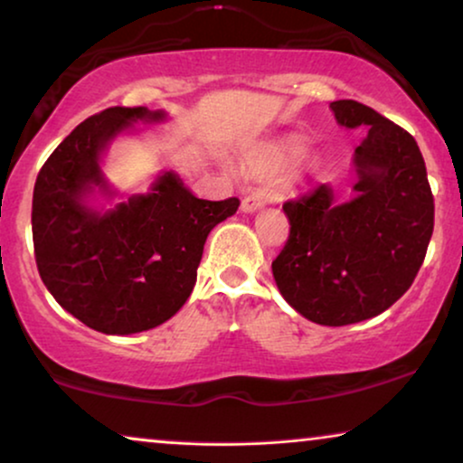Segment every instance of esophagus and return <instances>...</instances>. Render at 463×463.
I'll return each mask as SVG.
<instances>
[{
  "label": "esophagus",
  "instance_id": "esophagus-1",
  "mask_svg": "<svg viewBox=\"0 0 463 463\" xmlns=\"http://www.w3.org/2000/svg\"><path fill=\"white\" fill-rule=\"evenodd\" d=\"M263 206H265V200L259 194L244 195L242 204H240V208H242L244 213H255V211H259V208H263Z\"/></svg>",
  "mask_w": 463,
  "mask_h": 463
}]
</instances>
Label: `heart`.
<instances>
[{
    "label": "heart",
    "mask_w": 463,
    "mask_h": 463,
    "mask_svg": "<svg viewBox=\"0 0 463 463\" xmlns=\"http://www.w3.org/2000/svg\"><path fill=\"white\" fill-rule=\"evenodd\" d=\"M303 149H306V143H303L301 137H287L284 141L278 145L271 154V160L274 162H295L297 157H301Z\"/></svg>",
    "instance_id": "heart-1"
}]
</instances>
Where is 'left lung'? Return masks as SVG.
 <instances>
[{
  "mask_svg": "<svg viewBox=\"0 0 463 463\" xmlns=\"http://www.w3.org/2000/svg\"><path fill=\"white\" fill-rule=\"evenodd\" d=\"M345 128L366 126L354 151L356 195L335 200L322 183L284 202L290 232L271 271L303 318L345 326L382 314L407 293L434 230L426 162L407 130L358 100H333Z\"/></svg>",
  "mask_w": 463,
  "mask_h": 463,
  "instance_id": "obj_1",
  "label": "left lung"
}]
</instances>
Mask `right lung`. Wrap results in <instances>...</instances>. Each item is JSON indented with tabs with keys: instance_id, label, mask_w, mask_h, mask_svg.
<instances>
[{
	"instance_id": "add662e5",
	"label": "right lung",
	"mask_w": 463,
	"mask_h": 463,
	"mask_svg": "<svg viewBox=\"0 0 463 463\" xmlns=\"http://www.w3.org/2000/svg\"><path fill=\"white\" fill-rule=\"evenodd\" d=\"M164 111L109 107L84 119L52 151L33 189L35 263L62 309L105 335L149 331L192 295L208 233L238 211L240 200H200L175 173L145 195L94 211V189L113 195L100 154L135 122H160Z\"/></svg>"
}]
</instances>
